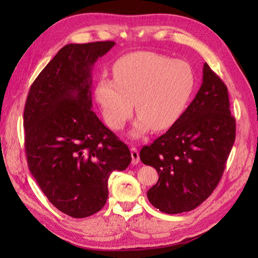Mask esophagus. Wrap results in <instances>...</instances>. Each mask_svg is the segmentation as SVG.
Masks as SVG:
<instances>
[{
  "mask_svg": "<svg viewBox=\"0 0 258 258\" xmlns=\"http://www.w3.org/2000/svg\"><path fill=\"white\" fill-rule=\"evenodd\" d=\"M131 155H132L133 165H136V164L140 163V154H139L138 149H136V147H132V149H131Z\"/></svg>",
  "mask_w": 258,
  "mask_h": 258,
  "instance_id": "obj_1",
  "label": "esophagus"
}]
</instances>
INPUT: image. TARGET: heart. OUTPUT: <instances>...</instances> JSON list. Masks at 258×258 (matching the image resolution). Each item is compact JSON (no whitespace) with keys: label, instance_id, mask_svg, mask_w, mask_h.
Here are the masks:
<instances>
[{"label":"heart","instance_id":"obj_1","mask_svg":"<svg viewBox=\"0 0 258 258\" xmlns=\"http://www.w3.org/2000/svg\"><path fill=\"white\" fill-rule=\"evenodd\" d=\"M113 75L114 80L102 76L97 81L95 100L113 130L124 127L135 104L139 116L131 132L135 139L152 128L171 127L183 114L194 89V74L188 64L153 52L119 58Z\"/></svg>","mask_w":258,"mask_h":258}]
</instances>
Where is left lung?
I'll list each match as a JSON object with an SVG mask.
<instances>
[{
    "label": "left lung",
    "instance_id": "obj_1",
    "mask_svg": "<svg viewBox=\"0 0 258 258\" xmlns=\"http://www.w3.org/2000/svg\"><path fill=\"white\" fill-rule=\"evenodd\" d=\"M227 87L207 63L195 98L167 132L140 152L160 174L147 191L151 204L166 214L189 212L216 188L235 141Z\"/></svg>",
    "mask_w": 258,
    "mask_h": 258
}]
</instances>
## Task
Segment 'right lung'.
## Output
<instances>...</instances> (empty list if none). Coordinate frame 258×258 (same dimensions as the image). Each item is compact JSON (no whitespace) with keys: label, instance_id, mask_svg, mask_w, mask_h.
Wrapping results in <instances>:
<instances>
[{"label":"right lung","instance_id":"add662e5","mask_svg":"<svg viewBox=\"0 0 258 258\" xmlns=\"http://www.w3.org/2000/svg\"><path fill=\"white\" fill-rule=\"evenodd\" d=\"M115 42L68 44L32 84L24 108L30 172L58 211L74 218L102 210L113 171L132 157L93 112L92 70Z\"/></svg>","mask_w":258,"mask_h":258}]
</instances>
